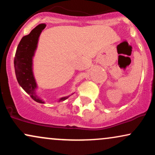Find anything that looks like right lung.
Listing matches in <instances>:
<instances>
[{
  "label": "right lung",
  "mask_w": 155,
  "mask_h": 155,
  "mask_svg": "<svg viewBox=\"0 0 155 155\" xmlns=\"http://www.w3.org/2000/svg\"><path fill=\"white\" fill-rule=\"evenodd\" d=\"M45 27V24L38 25L29 34L22 37L17 47L14 61L16 76L19 85L33 100L40 104H44V102L35 93L37 84L33 76L32 66L33 57L36 49L39 35ZM68 97V96L61 97L59 102L66 100Z\"/></svg>",
  "instance_id": "obj_1"
}]
</instances>
